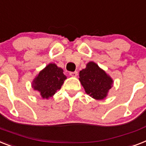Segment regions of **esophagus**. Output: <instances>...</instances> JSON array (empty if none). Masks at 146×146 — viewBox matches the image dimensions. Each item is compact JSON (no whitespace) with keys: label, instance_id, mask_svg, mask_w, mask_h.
Listing matches in <instances>:
<instances>
[{"label":"esophagus","instance_id":"esophagus-1","mask_svg":"<svg viewBox=\"0 0 146 146\" xmlns=\"http://www.w3.org/2000/svg\"><path fill=\"white\" fill-rule=\"evenodd\" d=\"M78 75V72L77 71H74V72H70V76H71L72 77H76Z\"/></svg>","mask_w":146,"mask_h":146}]
</instances>
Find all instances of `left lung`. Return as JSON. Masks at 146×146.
Instances as JSON below:
<instances>
[{
	"label": "left lung",
	"instance_id": "obj_1",
	"mask_svg": "<svg viewBox=\"0 0 146 146\" xmlns=\"http://www.w3.org/2000/svg\"><path fill=\"white\" fill-rule=\"evenodd\" d=\"M79 81L85 93L95 100H104L113 85V79L96 63L90 61L79 72Z\"/></svg>",
	"mask_w": 146,
	"mask_h": 146
}]
</instances>
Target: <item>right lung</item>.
I'll return each mask as SVG.
<instances>
[{"label":"right lung","instance_id":"right-lung-1","mask_svg":"<svg viewBox=\"0 0 146 146\" xmlns=\"http://www.w3.org/2000/svg\"><path fill=\"white\" fill-rule=\"evenodd\" d=\"M67 76L62 68L54 63L48 64L44 69L40 71L32 82L31 86L37 91L42 99L48 100L60 90Z\"/></svg>","mask_w":146,"mask_h":146}]
</instances>
